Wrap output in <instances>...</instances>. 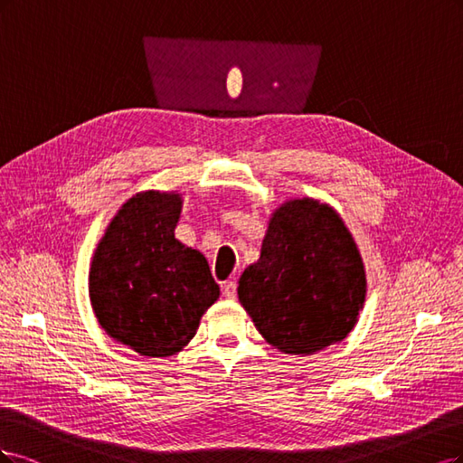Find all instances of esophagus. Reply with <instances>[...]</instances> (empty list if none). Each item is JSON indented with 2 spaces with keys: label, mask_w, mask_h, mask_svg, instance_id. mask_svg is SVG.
<instances>
[{
  "label": "esophagus",
  "mask_w": 463,
  "mask_h": 463,
  "mask_svg": "<svg viewBox=\"0 0 463 463\" xmlns=\"http://www.w3.org/2000/svg\"><path fill=\"white\" fill-rule=\"evenodd\" d=\"M222 294H225V298H229V300H234L236 298V280H227L222 282Z\"/></svg>",
  "instance_id": "34e87169"
}]
</instances>
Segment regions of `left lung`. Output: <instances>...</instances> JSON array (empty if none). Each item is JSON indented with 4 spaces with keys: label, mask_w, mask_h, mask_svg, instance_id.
Returning <instances> with one entry per match:
<instances>
[{
    "label": "left lung",
    "mask_w": 463,
    "mask_h": 463,
    "mask_svg": "<svg viewBox=\"0 0 463 463\" xmlns=\"http://www.w3.org/2000/svg\"><path fill=\"white\" fill-rule=\"evenodd\" d=\"M365 287L345 221L326 203L304 198L273 213L258 263L238 282V300L271 346L309 355L352 331Z\"/></svg>",
    "instance_id": "left-lung-1"
}]
</instances>
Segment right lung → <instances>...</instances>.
Segmentation results:
<instances>
[{"label":"right lung","instance_id":"1","mask_svg":"<svg viewBox=\"0 0 463 463\" xmlns=\"http://www.w3.org/2000/svg\"><path fill=\"white\" fill-rule=\"evenodd\" d=\"M183 200L147 190L117 212L90 267V302L111 338L147 357L181 352L217 298L198 250L175 238Z\"/></svg>","mask_w":463,"mask_h":463}]
</instances>
